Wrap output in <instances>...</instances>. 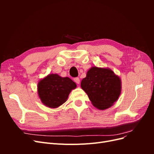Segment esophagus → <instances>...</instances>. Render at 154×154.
<instances>
[{"label": "esophagus", "instance_id": "34e87169", "mask_svg": "<svg viewBox=\"0 0 154 154\" xmlns=\"http://www.w3.org/2000/svg\"><path fill=\"white\" fill-rule=\"evenodd\" d=\"M74 81L75 82L77 83V84H79V83H80V79H79V78H74Z\"/></svg>", "mask_w": 154, "mask_h": 154}]
</instances>
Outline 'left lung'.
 Here are the masks:
<instances>
[{"mask_svg": "<svg viewBox=\"0 0 154 154\" xmlns=\"http://www.w3.org/2000/svg\"><path fill=\"white\" fill-rule=\"evenodd\" d=\"M81 87L92 105L99 110L112 106L122 92V80L109 68L93 66L82 80Z\"/></svg>", "mask_w": 154, "mask_h": 154, "instance_id": "left-lung-1", "label": "left lung"}]
</instances>
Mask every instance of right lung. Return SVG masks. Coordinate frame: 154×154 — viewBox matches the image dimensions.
<instances>
[{
	"instance_id": "obj_1",
	"label": "right lung",
	"mask_w": 154,
	"mask_h": 154,
	"mask_svg": "<svg viewBox=\"0 0 154 154\" xmlns=\"http://www.w3.org/2000/svg\"><path fill=\"white\" fill-rule=\"evenodd\" d=\"M76 88V84L69 77L49 74L38 82L37 92L45 106L56 109L67 101L70 92Z\"/></svg>"
}]
</instances>
